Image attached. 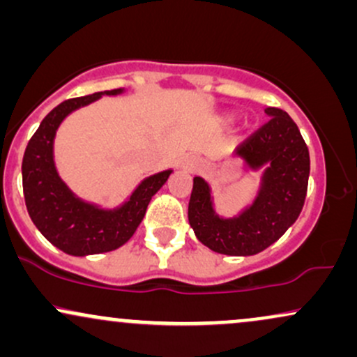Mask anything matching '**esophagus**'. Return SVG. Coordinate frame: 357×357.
Masks as SVG:
<instances>
[{"mask_svg":"<svg viewBox=\"0 0 357 357\" xmlns=\"http://www.w3.org/2000/svg\"><path fill=\"white\" fill-rule=\"evenodd\" d=\"M179 166H181L184 171H188V173H195L199 167V162L196 161L195 158H191V155H186V158H183L181 161H179Z\"/></svg>","mask_w":357,"mask_h":357,"instance_id":"1","label":"esophagus"}]
</instances>
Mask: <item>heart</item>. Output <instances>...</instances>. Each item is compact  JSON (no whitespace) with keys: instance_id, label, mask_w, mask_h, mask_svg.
I'll return each instance as SVG.
<instances>
[{"instance_id":"1","label":"heart","mask_w":357,"mask_h":357,"mask_svg":"<svg viewBox=\"0 0 357 357\" xmlns=\"http://www.w3.org/2000/svg\"><path fill=\"white\" fill-rule=\"evenodd\" d=\"M228 121H230V119H228V117H227V119H225V122H228Z\"/></svg>"}]
</instances>
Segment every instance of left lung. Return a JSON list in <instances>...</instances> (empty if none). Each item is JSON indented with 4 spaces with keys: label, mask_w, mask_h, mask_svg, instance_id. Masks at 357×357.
I'll return each instance as SVG.
<instances>
[{
    "label": "left lung",
    "mask_w": 357,
    "mask_h": 357,
    "mask_svg": "<svg viewBox=\"0 0 357 357\" xmlns=\"http://www.w3.org/2000/svg\"><path fill=\"white\" fill-rule=\"evenodd\" d=\"M270 121L235 151L247 173H261L252 202L235 216L216 211L210 183L192 179L188 220L204 247L231 257H250L275 243L296 223L304 206L310 158L296 122L267 107Z\"/></svg>",
    "instance_id": "obj_1"
}]
</instances>
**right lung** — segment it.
<instances>
[{
	"label": "right lung",
	"instance_id": "obj_1",
	"mask_svg": "<svg viewBox=\"0 0 357 357\" xmlns=\"http://www.w3.org/2000/svg\"><path fill=\"white\" fill-rule=\"evenodd\" d=\"M124 92L126 89L105 90L61 102L43 119L24 151L22 174L28 215L45 238L68 255H97L127 243L144 218L151 198L173 174V169H166L147 176L126 202L114 208L85 202L60 178L53 147L61 122L102 96H121Z\"/></svg>",
	"mask_w": 357,
	"mask_h": 357
}]
</instances>
